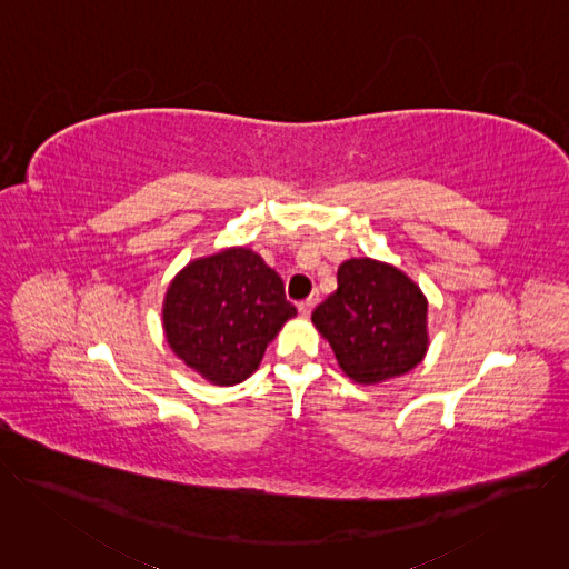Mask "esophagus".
I'll return each mask as SVG.
<instances>
[{
	"label": "esophagus",
	"mask_w": 569,
	"mask_h": 569,
	"mask_svg": "<svg viewBox=\"0 0 569 569\" xmlns=\"http://www.w3.org/2000/svg\"><path fill=\"white\" fill-rule=\"evenodd\" d=\"M315 303H317V297H308V299H303L297 308H299V315H303V317H308L310 312H312V308H315Z\"/></svg>",
	"instance_id": "34e87169"
}]
</instances>
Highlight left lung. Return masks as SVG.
<instances>
[{
  "label": "left lung",
  "instance_id": "left-lung-1",
  "mask_svg": "<svg viewBox=\"0 0 569 569\" xmlns=\"http://www.w3.org/2000/svg\"><path fill=\"white\" fill-rule=\"evenodd\" d=\"M312 323L358 385L412 371L428 353V299L402 270L362 257L338 268V290L312 310Z\"/></svg>",
  "mask_w": 569,
  "mask_h": 569
}]
</instances>
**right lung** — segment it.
Returning a JSON list of instances; mask_svg holds the SVG:
<instances>
[{"label":"right lung","instance_id":"add662e5","mask_svg":"<svg viewBox=\"0 0 569 569\" xmlns=\"http://www.w3.org/2000/svg\"><path fill=\"white\" fill-rule=\"evenodd\" d=\"M295 315L281 277L250 248H224L191 261L169 283L161 306L173 353L220 387L250 378Z\"/></svg>","mask_w":569,"mask_h":569}]
</instances>
